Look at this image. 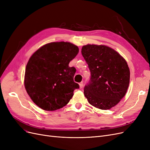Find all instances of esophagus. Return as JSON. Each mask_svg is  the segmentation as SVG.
I'll return each instance as SVG.
<instances>
[{
  "instance_id": "esophagus-1",
  "label": "esophagus",
  "mask_w": 150,
  "mask_h": 150,
  "mask_svg": "<svg viewBox=\"0 0 150 150\" xmlns=\"http://www.w3.org/2000/svg\"><path fill=\"white\" fill-rule=\"evenodd\" d=\"M83 87V83H79V88H80V89H82Z\"/></svg>"
}]
</instances>
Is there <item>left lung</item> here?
Instances as JSON below:
<instances>
[{
    "mask_svg": "<svg viewBox=\"0 0 150 150\" xmlns=\"http://www.w3.org/2000/svg\"><path fill=\"white\" fill-rule=\"evenodd\" d=\"M81 53L91 72L84 94L90 104L107 110L115 106L127 92L130 71L120 54L104 45L87 44Z\"/></svg>",
    "mask_w": 150,
    "mask_h": 150,
    "instance_id": "8db88e82",
    "label": "left lung"
}]
</instances>
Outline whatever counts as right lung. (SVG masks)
<instances>
[{
	"instance_id": "obj_1",
	"label": "right lung",
	"mask_w": 150,
	"mask_h": 150,
	"mask_svg": "<svg viewBox=\"0 0 150 150\" xmlns=\"http://www.w3.org/2000/svg\"><path fill=\"white\" fill-rule=\"evenodd\" d=\"M79 48L69 42L44 45L29 58L26 65L24 86L33 101L46 111L65 106L79 88L74 83L76 69L69 64Z\"/></svg>"
}]
</instances>
